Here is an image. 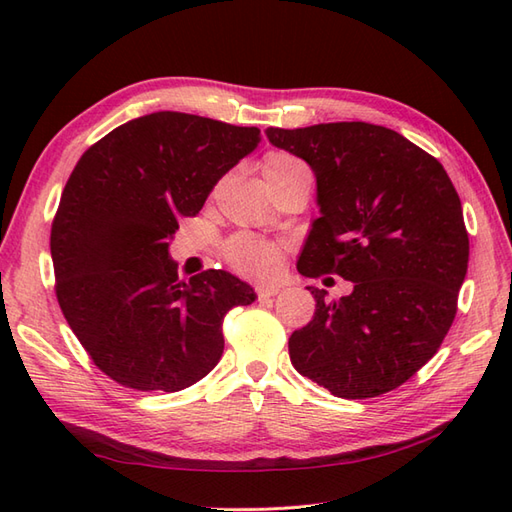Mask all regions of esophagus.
Instances as JSON below:
<instances>
[{
	"label": "esophagus",
	"instance_id": "34e87169",
	"mask_svg": "<svg viewBox=\"0 0 512 512\" xmlns=\"http://www.w3.org/2000/svg\"><path fill=\"white\" fill-rule=\"evenodd\" d=\"M280 293V286H273V284H263V286H256V297L258 299H269V297H276Z\"/></svg>",
	"mask_w": 512,
	"mask_h": 512
}]
</instances>
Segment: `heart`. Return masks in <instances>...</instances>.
I'll return each mask as SVG.
<instances>
[{"label":"heart","mask_w":512,"mask_h":512,"mask_svg":"<svg viewBox=\"0 0 512 512\" xmlns=\"http://www.w3.org/2000/svg\"><path fill=\"white\" fill-rule=\"evenodd\" d=\"M306 169L302 162L284 152H269L263 158V176L267 182L280 180ZM223 258L228 265L245 278L267 280L278 271L282 263V247L273 241L252 234H236L223 245Z\"/></svg>","instance_id":"1"}]
</instances>
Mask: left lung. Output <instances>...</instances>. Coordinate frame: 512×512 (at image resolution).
<instances>
[{"mask_svg":"<svg viewBox=\"0 0 512 512\" xmlns=\"http://www.w3.org/2000/svg\"><path fill=\"white\" fill-rule=\"evenodd\" d=\"M267 139L317 178L321 217L297 271L354 282L336 302L308 286L317 308L291 334V363L343 400L389 393L436 354L456 317L469 236L454 184L434 156L365 121L267 128Z\"/></svg>","mask_w":512,"mask_h":512,"instance_id":"8db88e82","label":"left lung"}]
</instances>
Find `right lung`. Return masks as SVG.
<instances>
[{"label": "right lung", "mask_w": 512, "mask_h": 512, "mask_svg": "<svg viewBox=\"0 0 512 512\" xmlns=\"http://www.w3.org/2000/svg\"><path fill=\"white\" fill-rule=\"evenodd\" d=\"M258 141V128L162 110L108 132L71 171L49 239L56 297L121 386L173 393L202 380L223 354V317L256 299L221 269L180 280L169 241Z\"/></svg>", "instance_id": "right-lung-1"}]
</instances>
